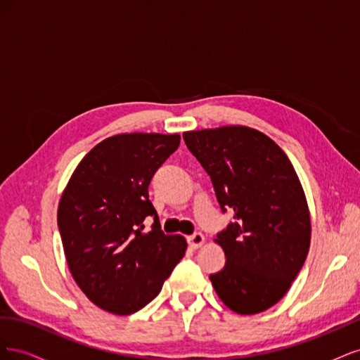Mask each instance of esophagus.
<instances>
[{"mask_svg":"<svg viewBox=\"0 0 360 360\" xmlns=\"http://www.w3.org/2000/svg\"><path fill=\"white\" fill-rule=\"evenodd\" d=\"M204 242H205V237H204L201 233H195V234H192V236L188 237V243H189V246H191L192 249L201 248V246L204 245Z\"/></svg>","mask_w":360,"mask_h":360,"instance_id":"esophagus-1","label":"esophagus"}]
</instances>
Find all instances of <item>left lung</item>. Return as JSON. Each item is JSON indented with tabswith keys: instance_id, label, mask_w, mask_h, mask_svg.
<instances>
[{
	"instance_id": "8db88e82",
	"label": "left lung",
	"mask_w": 360,
	"mask_h": 360,
	"mask_svg": "<svg viewBox=\"0 0 360 360\" xmlns=\"http://www.w3.org/2000/svg\"><path fill=\"white\" fill-rule=\"evenodd\" d=\"M183 139L210 176L222 213H233L214 240L226 261L210 275L213 288L237 314L263 312L285 296L309 250V210L297 174L255 129L193 130Z\"/></svg>"
}]
</instances>
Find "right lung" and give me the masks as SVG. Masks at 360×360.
<instances>
[{
    "label": "right lung",
    "instance_id": "right-lung-1",
    "mask_svg": "<svg viewBox=\"0 0 360 360\" xmlns=\"http://www.w3.org/2000/svg\"><path fill=\"white\" fill-rule=\"evenodd\" d=\"M180 135L122 134L103 139L76 167L58 205V230L76 284L117 315L144 308L183 258L181 236L160 230L148 200L155 172ZM148 217L154 219L145 230Z\"/></svg>",
    "mask_w": 360,
    "mask_h": 360
}]
</instances>
